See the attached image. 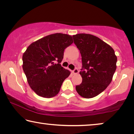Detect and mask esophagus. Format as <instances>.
<instances>
[{"label": "esophagus", "mask_w": 134, "mask_h": 134, "mask_svg": "<svg viewBox=\"0 0 134 134\" xmlns=\"http://www.w3.org/2000/svg\"><path fill=\"white\" fill-rule=\"evenodd\" d=\"M78 72H79V70L77 69H75L73 71H72V73H73V74H77Z\"/></svg>", "instance_id": "obj_1"}]
</instances>
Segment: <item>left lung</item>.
Instances as JSON below:
<instances>
[{"label":"left lung","mask_w":134,"mask_h":134,"mask_svg":"<svg viewBox=\"0 0 134 134\" xmlns=\"http://www.w3.org/2000/svg\"><path fill=\"white\" fill-rule=\"evenodd\" d=\"M80 50L82 82L76 86L79 95L89 99L96 96L109 85L116 69L117 57L109 45L98 37L87 34L72 36Z\"/></svg>","instance_id":"obj_1"}]
</instances>
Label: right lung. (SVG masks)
I'll return each mask as SVG.
<instances>
[{
    "label": "right lung",
    "mask_w": 134,
    "mask_h": 134,
    "mask_svg": "<svg viewBox=\"0 0 134 134\" xmlns=\"http://www.w3.org/2000/svg\"><path fill=\"white\" fill-rule=\"evenodd\" d=\"M73 42L71 36L56 33L29 45L22 56V68L29 85L45 98L56 96L70 71L61 65L64 49Z\"/></svg>",
    "instance_id": "right-lung-1"
}]
</instances>
